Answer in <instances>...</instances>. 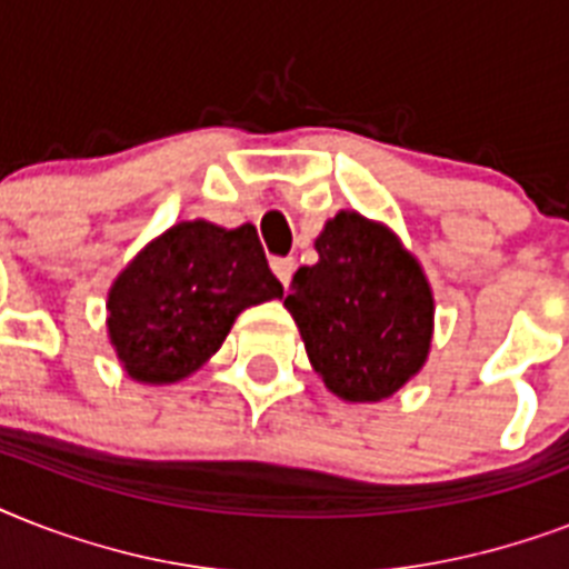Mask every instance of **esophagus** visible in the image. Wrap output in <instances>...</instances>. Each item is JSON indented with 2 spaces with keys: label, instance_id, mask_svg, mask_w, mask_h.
Masks as SVG:
<instances>
[{
  "label": "esophagus",
  "instance_id": "esophagus-1",
  "mask_svg": "<svg viewBox=\"0 0 569 569\" xmlns=\"http://www.w3.org/2000/svg\"><path fill=\"white\" fill-rule=\"evenodd\" d=\"M271 271H274L280 283L289 286V280H292V274H295V259L292 257L271 259Z\"/></svg>",
  "mask_w": 569,
  "mask_h": 569
}]
</instances>
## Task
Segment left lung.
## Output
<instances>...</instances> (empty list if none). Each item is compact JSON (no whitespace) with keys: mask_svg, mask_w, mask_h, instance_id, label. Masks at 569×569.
<instances>
[{"mask_svg":"<svg viewBox=\"0 0 569 569\" xmlns=\"http://www.w3.org/2000/svg\"><path fill=\"white\" fill-rule=\"evenodd\" d=\"M316 250L283 301L312 369L346 401L389 398L431 351V283L396 232L360 212L330 218Z\"/></svg>","mask_w":569,"mask_h":569,"instance_id":"obj_1","label":"left lung"}]
</instances>
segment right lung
<instances>
[{
  "label": "right lung",
  "instance_id": "obj_1",
  "mask_svg": "<svg viewBox=\"0 0 569 569\" xmlns=\"http://www.w3.org/2000/svg\"><path fill=\"white\" fill-rule=\"evenodd\" d=\"M283 298L257 227L223 230L203 218L173 223L111 283L109 339L127 375L177 383L221 348L241 310Z\"/></svg>",
  "mask_w": 569,
  "mask_h": 569
}]
</instances>
